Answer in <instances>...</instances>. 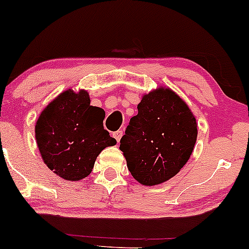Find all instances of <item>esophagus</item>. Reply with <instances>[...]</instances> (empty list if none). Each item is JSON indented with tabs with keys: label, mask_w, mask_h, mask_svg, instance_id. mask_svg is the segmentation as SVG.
Here are the masks:
<instances>
[{
	"label": "esophagus",
	"mask_w": 249,
	"mask_h": 249,
	"mask_svg": "<svg viewBox=\"0 0 249 249\" xmlns=\"http://www.w3.org/2000/svg\"><path fill=\"white\" fill-rule=\"evenodd\" d=\"M122 136H123V131L122 130H118V131H116V132H113V137L116 138L117 142L120 141Z\"/></svg>",
	"instance_id": "obj_1"
}]
</instances>
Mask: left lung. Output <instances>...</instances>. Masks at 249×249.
<instances>
[{
    "mask_svg": "<svg viewBox=\"0 0 249 249\" xmlns=\"http://www.w3.org/2000/svg\"><path fill=\"white\" fill-rule=\"evenodd\" d=\"M130 119L120 146L136 181L156 185L168 181L190 158L197 124L193 112L170 89L144 94Z\"/></svg>",
    "mask_w": 249,
    "mask_h": 249,
    "instance_id": "left-lung-1",
    "label": "left lung"
}]
</instances>
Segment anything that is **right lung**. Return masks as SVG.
Returning <instances> with one entry per match:
<instances>
[{
    "label": "right lung",
    "mask_w": 249,
    "mask_h": 249,
    "mask_svg": "<svg viewBox=\"0 0 249 249\" xmlns=\"http://www.w3.org/2000/svg\"><path fill=\"white\" fill-rule=\"evenodd\" d=\"M89 104L86 91L67 89L46 106L35 125L43 162L67 181L89 176L100 152L117 144L104 129L105 112Z\"/></svg>",
    "instance_id": "1"
}]
</instances>
